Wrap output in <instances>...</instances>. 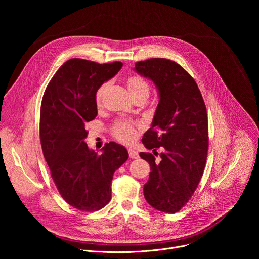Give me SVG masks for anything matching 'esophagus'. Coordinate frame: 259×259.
<instances>
[{
	"label": "esophagus",
	"mask_w": 259,
	"mask_h": 259,
	"mask_svg": "<svg viewBox=\"0 0 259 259\" xmlns=\"http://www.w3.org/2000/svg\"><path fill=\"white\" fill-rule=\"evenodd\" d=\"M128 153H129V157H130L131 159H138V158H139L138 153H137L136 151L132 150V149H129V150H128Z\"/></svg>",
	"instance_id": "1"
}]
</instances>
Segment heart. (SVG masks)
I'll return each instance as SVG.
<instances>
[{"instance_id":"b5f03b06","label":"heart","mask_w":259,"mask_h":259,"mask_svg":"<svg viewBox=\"0 0 259 259\" xmlns=\"http://www.w3.org/2000/svg\"><path fill=\"white\" fill-rule=\"evenodd\" d=\"M126 84L133 99H137V98L146 99L149 97L151 92V87H150V84L147 83L143 78L137 77V76H130L126 79ZM107 88H108V83H103L96 89L94 99L97 106L101 105L103 96ZM137 127H138V124L135 122L128 121V120H118L112 125V127H110V132H112L113 136L116 139L125 143H130L135 139L137 135Z\"/></svg>"}]
</instances>
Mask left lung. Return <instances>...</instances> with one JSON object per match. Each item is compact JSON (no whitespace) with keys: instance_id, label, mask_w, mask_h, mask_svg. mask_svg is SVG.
<instances>
[{"instance_id":"left-lung-1","label":"left lung","mask_w":259,"mask_h":259,"mask_svg":"<svg viewBox=\"0 0 259 259\" xmlns=\"http://www.w3.org/2000/svg\"><path fill=\"white\" fill-rule=\"evenodd\" d=\"M135 70L157 86L160 101L152 127L142 142L151 153H140L152 172L144 184L146 202L155 209L178 212L195 193L208 152V117L200 89L190 73L175 61L151 58L135 63ZM163 146L158 163L156 150Z\"/></svg>"}]
</instances>
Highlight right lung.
<instances>
[{
	"mask_svg": "<svg viewBox=\"0 0 259 259\" xmlns=\"http://www.w3.org/2000/svg\"><path fill=\"white\" fill-rule=\"evenodd\" d=\"M123 63L72 58L49 82L41 103L40 139L51 177L62 199L81 211L100 210L112 199L113 175L129 158L123 145L105 143L98 156L85 142L86 125L97 116L96 89Z\"/></svg>",
	"mask_w": 259,
	"mask_h": 259,
	"instance_id": "right-lung-1",
	"label": "right lung"
}]
</instances>
